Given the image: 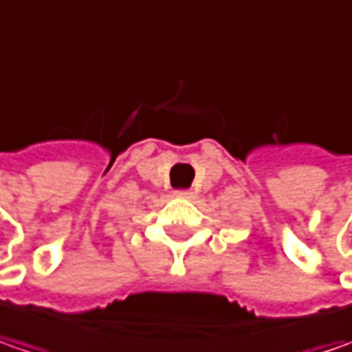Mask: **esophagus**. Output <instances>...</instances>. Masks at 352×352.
Here are the masks:
<instances>
[{
    "label": "esophagus",
    "mask_w": 352,
    "mask_h": 352,
    "mask_svg": "<svg viewBox=\"0 0 352 352\" xmlns=\"http://www.w3.org/2000/svg\"><path fill=\"white\" fill-rule=\"evenodd\" d=\"M174 194H176V196H180V197H190V196H192V192H190V190H176Z\"/></svg>",
    "instance_id": "esophagus-1"
}]
</instances>
